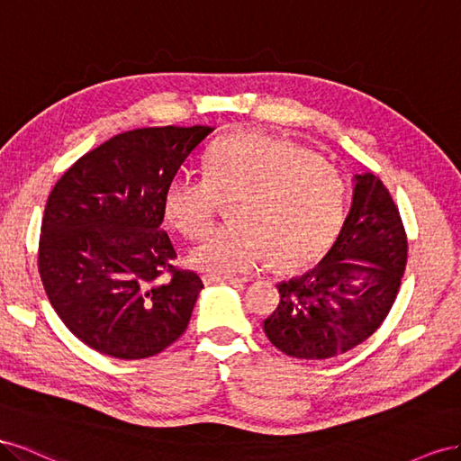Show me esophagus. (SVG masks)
Segmentation results:
<instances>
[{"mask_svg":"<svg viewBox=\"0 0 461 461\" xmlns=\"http://www.w3.org/2000/svg\"><path fill=\"white\" fill-rule=\"evenodd\" d=\"M206 284H231V285H241L243 280L235 278V276H216V274H208L204 276Z\"/></svg>","mask_w":461,"mask_h":461,"instance_id":"1","label":"esophagus"}]
</instances>
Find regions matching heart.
<instances>
[{
  "mask_svg": "<svg viewBox=\"0 0 461 461\" xmlns=\"http://www.w3.org/2000/svg\"><path fill=\"white\" fill-rule=\"evenodd\" d=\"M338 169L311 152L265 135H230L203 158V176L177 172L164 191V216L189 240L203 238L228 203L233 221L191 249L193 267L247 272L270 257L274 268L307 265L330 245L344 218Z\"/></svg>",
  "mask_w": 461,
  "mask_h": 461,
  "instance_id": "b5f03b06",
  "label": "heart"
}]
</instances>
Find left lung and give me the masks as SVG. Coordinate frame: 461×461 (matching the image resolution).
I'll return each instance as SVG.
<instances>
[{
  "label": "left lung",
  "mask_w": 461,
  "mask_h": 461,
  "mask_svg": "<svg viewBox=\"0 0 461 461\" xmlns=\"http://www.w3.org/2000/svg\"><path fill=\"white\" fill-rule=\"evenodd\" d=\"M353 201L317 267L278 284L265 334L289 357L330 359L371 338L396 301L407 260L403 223L371 172L353 176Z\"/></svg>",
  "instance_id": "1"
}]
</instances>
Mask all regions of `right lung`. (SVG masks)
<instances>
[{"label":"right lung","instance_id":"obj_1","mask_svg":"<svg viewBox=\"0 0 461 461\" xmlns=\"http://www.w3.org/2000/svg\"><path fill=\"white\" fill-rule=\"evenodd\" d=\"M212 131H127L78 158L51 189L38 270L51 307L88 348L144 359L185 332L203 280L172 265L164 191Z\"/></svg>","mask_w":461,"mask_h":461}]
</instances>
